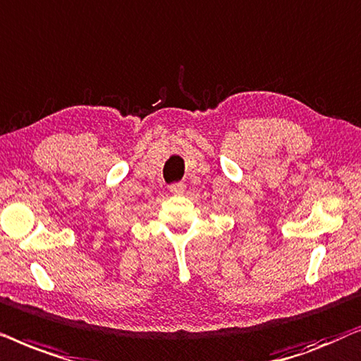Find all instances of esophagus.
Listing matches in <instances>:
<instances>
[{"label": "esophagus", "instance_id": "34e87169", "mask_svg": "<svg viewBox=\"0 0 361 361\" xmlns=\"http://www.w3.org/2000/svg\"><path fill=\"white\" fill-rule=\"evenodd\" d=\"M185 190H186V186L183 183H175L170 186V191L173 195H183Z\"/></svg>", "mask_w": 361, "mask_h": 361}]
</instances>
